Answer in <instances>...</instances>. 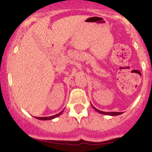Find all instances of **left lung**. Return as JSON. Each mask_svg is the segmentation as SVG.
Instances as JSON below:
<instances>
[{
	"mask_svg": "<svg viewBox=\"0 0 152 152\" xmlns=\"http://www.w3.org/2000/svg\"><path fill=\"white\" fill-rule=\"evenodd\" d=\"M91 106H92V107H93L94 109L97 111V112L99 113V114H104V115H109V116H117V115H120V114H123V112H104V111H100V110L97 109L96 108L94 107L92 104H91Z\"/></svg>",
	"mask_w": 152,
	"mask_h": 152,
	"instance_id": "8db88e82",
	"label": "left lung"
}]
</instances>
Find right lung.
<instances>
[{
	"instance_id": "1",
	"label": "right lung",
	"mask_w": 152,
	"mask_h": 152,
	"mask_svg": "<svg viewBox=\"0 0 152 152\" xmlns=\"http://www.w3.org/2000/svg\"><path fill=\"white\" fill-rule=\"evenodd\" d=\"M63 111H61L60 113H58V114L53 115V116H46V117H36V118H38V119H39V120H51L54 118H56V117H58V116H60V115L63 113Z\"/></svg>"
}]
</instances>
